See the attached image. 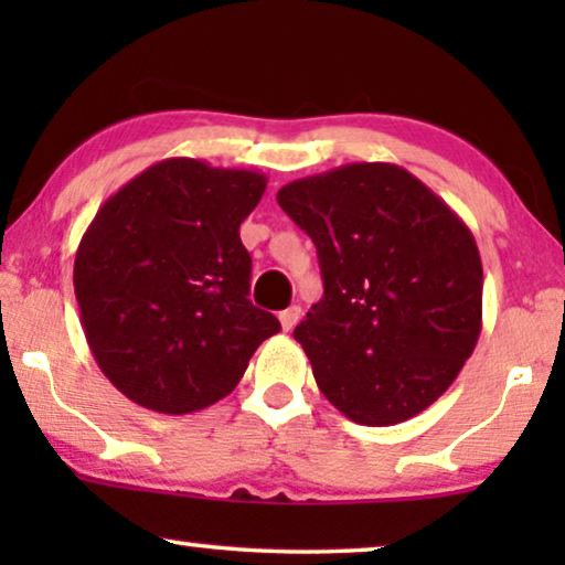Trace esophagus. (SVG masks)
<instances>
[{"instance_id":"1","label":"esophagus","mask_w":565,"mask_h":565,"mask_svg":"<svg viewBox=\"0 0 565 565\" xmlns=\"http://www.w3.org/2000/svg\"><path fill=\"white\" fill-rule=\"evenodd\" d=\"M300 316H303V311H300V306H290V308H285V311L280 313V323H282V329H285V331H292V329H296V323L300 321Z\"/></svg>"}]
</instances>
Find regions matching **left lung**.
<instances>
[{"instance_id": "1", "label": "left lung", "mask_w": 565, "mask_h": 565, "mask_svg": "<svg viewBox=\"0 0 565 565\" xmlns=\"http://www.w3.org/2000/svg\"><path fill=\"white\" fill-rule=\"evenodd\" d=\"M277 203L319 254L323 298L292 337L323 396L367 427L435 404L481 334L483 267L470 228L383 161L303 177Z\"/></svg>"}]
</instances>
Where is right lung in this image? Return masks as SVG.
I'll return each instance as SVG.
<instances>
[{
    "label": "right lung",
    "mask_w": 565,
    "mask_h": 565,
    "mask_svg": "<svg viewBox=\"0 0 565 565\" xmlns=\"http://www.w3.org/2000/svg\"><path fill=\"white\" fill-rule=\"evenodd\" d=\"M267 177L164 159L105 200L74 259L82 329L122 396L190 414L228 396L257 347L280 331L252 306L238 226Z\"/></svg>",
    "instance_id": "obj_1"
}]
</instances>
